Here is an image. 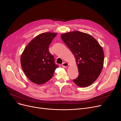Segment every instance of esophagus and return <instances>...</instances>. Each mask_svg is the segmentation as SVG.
Returning a JSON list of instances; mask_svg holds the SVG:
<instances>
[{
  "label": "esophagus",
  "instance_id": "obj_1",
  "mask_svg": "<svg viewBox=\"0 0 121 121\" xmlns=\"http://www.w3.org/2000/svg\"><path fill=\"white\" fill-rule=\"evenodd\" d=\"M68 66H69V64H68L67 63H66V62L63 63L62 64V66L63 67H64V68H66V67H67Z\"/></svg>",
  "mask_w": 121,
  "mask_h": 121
}]
</instances>
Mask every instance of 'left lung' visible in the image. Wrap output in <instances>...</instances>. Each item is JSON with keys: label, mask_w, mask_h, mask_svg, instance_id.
Masks as SVG:
<instances>
[{"label": "left lung", "mask_w": 121, "mask_h": 121, "mask_svg": "<svg viewBox=\"0 0 121 121\" xmlns=\"http://www.w3.org/2000/svg\"><path fill=\"white\" fill-rule=\"evenodd\" d=\"M63 41L74 55L78 69V77L73 80L81 87L90 85L99 77L104 66L103 49L91 35L73 31L61 35Z\"/></svg>", "instance_id": "left-lung-1"}]
</instances>
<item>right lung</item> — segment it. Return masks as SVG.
Returning a JSON list of instances; mask_svg holds the SVG:
<instances>
[{
  "label": "right lung",
  "instance_id": "right-lung-1",
  "mask_svg": "<svg viewBox=\"0 0 121 121\" xmlns=\"http://www.w3.org/2000/svg\"><path fill=\"white\" fill-rule=\"evenodd\" d=\"M54 33H44L36 37L25 48L21 58L23 71L28 78L37 84H43L54 74L58 65L48 50L56 37Z\"/></svg>",
  "mask_w": 121,
  "mask_h": 121
}]
</instances>
